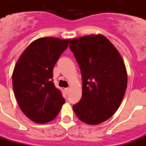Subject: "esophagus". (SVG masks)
I'll list each match as a JSON object with an SVG mask.
<instances>
[{"instance_id":"obj_1","label":"esophagus","mask_w":146,"mask_h":146,"mask_svg":"<svg viewBox=\"0 0 146 146\" xmlns=\"http://www.w3.org/2000/svg\"><path fill=\"white\" fill-rule=\"evenodd\" d=\"M69 91H70V89L68 88H65V91L66 94L69 93Z\"/></svg>"}]
</instances>
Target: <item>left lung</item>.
<instances>
[{"mask_svg":"<svg viewBox=\"0 0 146 146\" xmlns=\"http://www.w3.org/2000/svg\"><path fill=\"white\" fill-rule=\"evenodd\" d=\"M69 48L82 77V97L73 110L85 123H101L117 110L126 92L127 73L123 60L102 35L72 39Z\"/></svg>","mask_w":146,"mask_h":146,"instance_id":"8db88e82","label":"left lung"}]
</instances>
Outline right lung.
I'll list each match as a JSON object with an SVG mask.
<instances>
[{"label":"right lung","instance_id":"1","mask_svg":"<svg viewBox=\"0 0 146 146\" xmlns=\"http://www.w3.org/2000/svg\"><path fill=\"white\" fill-rule=\"evenodd\" d=\"M69 41L52 37L36 39L25 49L14 67L15 98L23 113L35 123L52 121L65 104L53 82V68Z\"/></svg>","mask_w":146,"mask_h":146}]
</instances>
